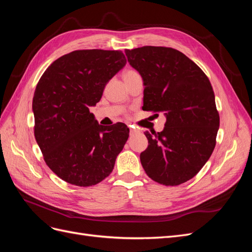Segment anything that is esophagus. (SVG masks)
I'll return each mask as SVG.
<instances>
[{
	"mask_svg": "<svg viewBox=\"0 0 252 252\" xmlns=\"http://www.w3.org/2000/svg\"><path fill=\"white\" fill-rule=\"evenodd\" d=\"M129 129H130V134L131 135H133V134H135L136 132H138V130H136V129L133 126H131V125H129Z\"/></svg>",
	"mask_w": 252,
	"mask_h": 252,
	"instance_id": "obj_1",
	"label": "esophagus"
}]
</instances>
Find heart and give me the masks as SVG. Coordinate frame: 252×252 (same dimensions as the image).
<instances>
[{
  "instance_id": "heart-1",
  "label": "heart",
  "mask_w": 252,
  "mask_h": 252,
  "mask_svg": "<svg viewBox=\"0 0 252 252\" xmlns=\"http://www.w3.org/2000/svg\"><path fill=\"white\" fill-rule=\"evenodd\" d=\"M134 73H136V72H135V71H133V70H127V71L124 73V77H127V75L134 74Z\"/></svg>"
}]
</instances>
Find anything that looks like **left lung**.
Wrapping results in <instances>:
<instances>
[{"label":"left lung","mask_w":252,"mask_h":252,"mask_svg":"<svg viewBox=\"0 0 252 252\" xmlns=\"http://www.w3.org/2000/svg\"><path fill=\"white\" fill-rule=\"evenodd\" d=\"M125 53L144 82L143 109L166 116L163 131L145 132L149 145L142 166L151 180L178 186L202 169L216 147L220 116L210 81L177 49L144 46Z\"/></svg>","instance_id":"1"}]
</instances>
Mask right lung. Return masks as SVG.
<instances>
[{"instance_id":"1","label":"right lung","mask_w":252,"mask_h":252,"mask_svg":"<svg viewBox=\"0 0 252 252\" xmlns=\"http://www.w3.org/2000/svg\"><path fill=\"white\" fill-rule=\"evenodd\" d=\"M125 65L121 50H75L56 60L37 83L35 140L47 166L69 184L88 187L107 178L128 139L124 123L98 125L89 111Z\"/></svg>"}]
</instances>
